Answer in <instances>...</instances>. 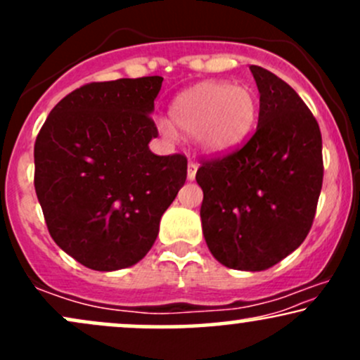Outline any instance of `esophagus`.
<instances>
[{
	"instance_id": "1",
	"label": "esophagus",
	"mask_w": 360,
	"mask_h": 360,
	"mask_svg": "<svg viewBox=\"0 0 360 360\" xmlns=\"http://www.w3.org/2000/svg\"><path fill=\"white\" fill-rule=\"evenodd\" d=\"M196 171H198V164L194 160H189L188 164V179L193 181L196 177Z\"/></svg>"
}]
</instances>
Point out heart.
I'll return each instance as SVG.
<instances>
[{
    "instance_id": "1",
    "label": "heart",
    "mask_w": 360,
    "mask_h": 360,
    "mask_svg": "<svg viewBox=\"0 0 360 360\" xmlns=\"http://www.w3.org/2000/svg\"><path fill=\"white\" fill-rule=\"evenodd\" d=\"M259 101L249 86L226 81H206L183 91L171 105V120L177 128L196 135L208 154H223L237 147L255 125ZM164 137H174V127L159 123Z\"/></svg>"
}]
</instances>
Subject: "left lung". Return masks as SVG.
Returning a JSON list of instances; mask_svg holds the SVG:
<instances>
[{"mask_svg":"<svg viewBox=\"0 0 360 360\" xmlns=\"http://www.w3.org/2000/svg\"><path fill=\"white\" fill-rule=\"evenodd\" d=\"M260 93L254 135L225 155L201 159V225L213 257L264 271L303 243L323 183L321 134L295 89L250 65Z\"/></svg>","mask_w":360,"mask_h":360,"instance_id":"obj_1","label":"left lung"}]
</instances>
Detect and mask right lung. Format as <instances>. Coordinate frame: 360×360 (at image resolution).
Here are the masks:
<instances>
[{
    "mask_svg": "<svg viewBox=\"0 0 360 360\" xmlns=\"http://www.w3.org/2000/svg\"><path fill=\"white\" fill-rule=\"evenodd\" d=\"M164 77L89 82L53 106L35 140V193L53 242L82 266L117 271L154 245L188 176L183 154L155 155Z\"/></svg>",
    "mask_w": 360,
    "mask_h": 360,
    "instance_id": "add662e5",
    "label": "right lung"
}]
</instances>
